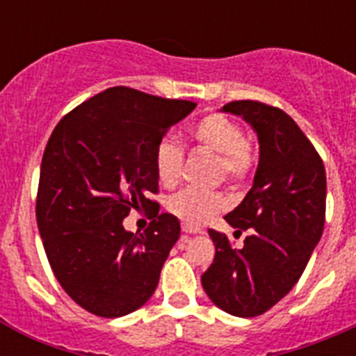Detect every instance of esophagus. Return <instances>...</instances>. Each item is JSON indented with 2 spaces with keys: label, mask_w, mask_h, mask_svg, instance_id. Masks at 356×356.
I'll list each match as a JSON object with an SVG mask.
<instances>
[{
  "label": "esophagus",
  "mask_w": 356,
  "mask_h": 356,
  "mask_svg": "<svg viewBox=\"0 0 356 356\" xmlns=\"http://www.w3.org/2000/svg\"><path fill=\"white\" fill-rule=\"evenodd\" d=\"M181 232L184 234H201V229L196 228V226H191V225H181Z\"/></svg>",
  "instance_id": "obj_1"
}]
</instances>
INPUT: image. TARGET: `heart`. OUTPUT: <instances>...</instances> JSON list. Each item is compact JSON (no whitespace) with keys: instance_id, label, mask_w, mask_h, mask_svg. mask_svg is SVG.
Listing matches in <instances>:
<instances>
[{"instance_id":"b5f03b06","label":"heart","mask_w":356,"mask_h":356,"mask_svg":"<svg viewBox=\"0 0 356 356\" xmlns=\"http://www.w3.org/2000/svg\"><path fill=\"white\" fill-rule=\"evenodd\" d=\"M191 139L217 155V171L232 181L246 178L254 162L253 151L237 122L222 114H210L191 128ZM184 165V149L175 140H160L155 149V172L163 187L178 184ZM169 212L185 225H203L225 209V197L210 191L187 188L168 201Z\"/></svg>"}]
</instances>
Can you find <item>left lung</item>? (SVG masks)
Listing matches in <instances>:
<instances>
[{
  "mask_svg": "<svg viewBox=\"0 0 356 356\" xmlns=\"http://www.w3.org/2000/svg\"><path fill=\"white\" fill-rule=\"evenodd\" d=\"M221 112L253 128L260 156L250 193L225 217L250 235L234 250L225 234L209 229L216 257L201 285L225 312L254 317L285 298L303 275L325 228L326 172L316 147L284 110L246 99Z\"/></svg>",
  "mask_w": 356,
  "mask_h": 356,
  "instance_id": "obj_1",
  "label": "left lung"
}]
</instances>
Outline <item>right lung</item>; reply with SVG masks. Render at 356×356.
<instances>
[{"label": "right lung", "mask_w": 356, "mask_h": 356, "mask_svg": "<svg viewBox=\"0 0 356 356\" xmlns=\"http://www.w3.org/2000/svg\"><path fill=\"white\" fill-rule=\"evenodd\" d=\"M196 103L112 87L71 110L40 163L37 226L58 284L74 303L121 317L149 300L180 221L159 213L155 149ZM154 221L144 234L122 226L131 211Z\"/></svg>", "instance_id": "1"}]
</instances>
